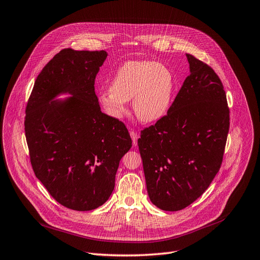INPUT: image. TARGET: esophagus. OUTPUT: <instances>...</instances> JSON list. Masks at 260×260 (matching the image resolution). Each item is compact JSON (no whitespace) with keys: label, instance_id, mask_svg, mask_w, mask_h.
<instances>
[{"label":"esophagus","instance_id":"esophagus-1","mask_svg":"<svg viewBox=\"0 0 260 260\" xmlns=\"http://www.w3.org/2000/svg\"><path fill=\"white\" fill-rule=\"evenodd\" d=\"M129 135H131L132 140H133V144H134L135 146H136V145H137V140H138V138H139V134L132 129V131L129 132Z\"/></svg>","mask_w":260,"mask_h":260}]
</instances>
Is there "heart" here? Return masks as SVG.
I'll return each instance as SVG.
<instances>
[{"label":"heart","instance_id":"b5f03b06","mask_svg":"<svg viewBox=\"0 0 260 260\" xmlns=\"http://www.w3.org/2000/svg\"><path fill=\"white\" fill-rule=\"evenodd\" d=\"M110 90L99 94V102L107 114L121 119L126 114V102L133 100L135 115L144 123L162 119L171 104L174 78L162 63L131 60L117 70Z\"/></svg>","mask_w":260,"mask_h":260}]
</instances>
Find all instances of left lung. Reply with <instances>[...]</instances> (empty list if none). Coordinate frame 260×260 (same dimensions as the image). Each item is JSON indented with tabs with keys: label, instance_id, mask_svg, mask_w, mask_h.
Wrapping results in <instances>:
<instances>
[{
	"label": "left lung",
	"instance_id": "1",
	"mask_svg": "<svg viewBox=\"0 0 260 260\" xmlns=\"http://www.w3.org/2000/svg\"><path fill=\"white\" fill-rule=\"evenodd\" d=\"M190 74L167 116L138 139L151 202L166 211L200 198L220 170L230 128V109L219 76L186 54Z\"/></svg>",
	"mask_w": 260,
	"mask_h": 260
}]
</instances>
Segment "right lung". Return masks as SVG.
Listing matches in <instances>:
<instances>
[{
  "mask_svg": "<svg viewBox=\"0 0 260 260\" xmlns=\"http://www.w3.org/2000/svg\"><path fill=\"white\" fill-rule=\"evenodd\" d=\"M105 51L64 49L43 68L26 106L25 137L32 170L62 206L93 210L109 199L127 128L101 111L94 91ZM63 94L70 96L58 99Z\"/></svg>",
  "mask_w": 260,
  "mask_h": 260,
  "instance_id": "obj_1",
  "label": "right lung"
}]
</instances>
